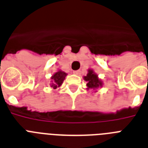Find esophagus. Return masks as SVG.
<instances>
[{"label": "esophagus", "instance_id": "1", "mask_svg": "<svg viewBox=\"0 0 148 148\" xmlns=\"http://www.w3.org/2000/svg\"><path fill=\"white\" fill-rule=\"evenodd\" d=\"M73 73H74V74H77H77H79L80 73V70H77V71H74V72H73Z\"/></svg>", "mask_w": 148, "mask_h": 148}]
</instances>
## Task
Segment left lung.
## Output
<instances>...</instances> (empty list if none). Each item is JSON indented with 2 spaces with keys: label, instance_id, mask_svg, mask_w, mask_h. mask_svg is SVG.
I'll list each match as a JSON object with an SVG mask.
<instances>
[{
  "label": "left lung",
  "instance_id": "8db88e82",
  "mask_svg": "<svg viewBox=\"0 0 148 148\" xmlns=\"http://www.w3.org/2000/svg\"><path fill=\"white\" fill-rule=\"evenodd\" d=\"M85 81L87 82L86 86L87 89H97L98 87H101L103 86V82L98 78L97 74H95L93 70H88V73L86 76L84 77Z\"/></svg>",
  "mask_w": 148,
  "mask_h": 148
}]
</instances>
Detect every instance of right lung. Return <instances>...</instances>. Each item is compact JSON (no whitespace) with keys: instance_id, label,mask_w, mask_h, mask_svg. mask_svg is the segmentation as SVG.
<instances>
[{"instance_id":"obj_1","label":"right lung","mask_w":148,"mask_h":148,"mask_svg":"<svg viewBox=\"0 0 148 148\" xmlns=\"http://www.w3.org/2000/svg\"><path fill=\"white\" fill-rule=\"evenodd\" d=\"M67 76V74L65 72L62 71H58L56 73L52 75L51 77V86L53 87L54 89H56L57 87H59L62 84L64 80L65 79V77Z\"/></svg>"}]
</instances>
